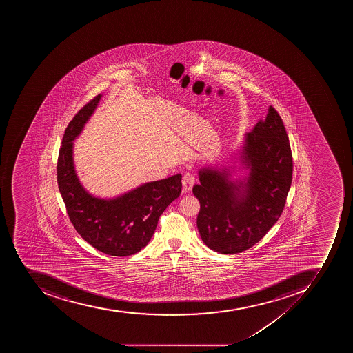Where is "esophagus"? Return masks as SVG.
<instances>
[{
	"mask_svg": "<svg viewBox=\"0 0 353 353\" xmlns=\"http://www.w3.org/2000/svg\"><path fill=\"white\" fill-rule=\"evenodd\" d=\"M194 183V175L191 174V173H186V174H184L183 179H182V185H183L184 192L188 193V192L191 191Z\"/></svg>",
	"mask_w": 353,
	"mask_h": 353,
	"instance_id": "1",
	"label": "esophagus"
}]
</instances>
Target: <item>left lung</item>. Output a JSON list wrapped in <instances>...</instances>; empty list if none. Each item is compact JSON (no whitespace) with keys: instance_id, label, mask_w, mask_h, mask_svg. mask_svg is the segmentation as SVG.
Returning <instances> with one entry per match:
<instances>
[{"instance_id":"left-lung-1","label":"left lung","mask_w":353,"mask_h":353,"mask_svg":"<svg viewBox=\"0 0 353 353\" xmlns=\"http://www.w3.org/2000/svg\"><path fill=\"white\" fill-rule=\"evenodd\" d=\"M239 168L203 167L193 188L201 204L197 228L203 243L214 252L237 254L266 235L283 211L292 185V156L281 116L274 107L266 119L245 134ZM237 168L245 176L233 179Z\"/></svg>"}]
</instances>
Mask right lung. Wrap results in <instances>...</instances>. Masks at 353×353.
<instances>
[{
    "label": "right lung",
    "mask_w": 353,
    "mask_h": 353,
    "mask_svg": "<svg viewBox=\"0 0 353 353\" xmlns=\"http://www.w3.org/2000/svg\"><path fill=\"white\" fill-rule=\"evenodd\" d=\"M98 94L78 111L65 130L57 162V183L77 233L101 253L125 257L150 242L159 217L181 194L182 175L137 186L111 199L90 194L76 173L74 140L97 108Z\"/></svg>",
    "instance_id": "right-lung-1"
}]
</instances>
